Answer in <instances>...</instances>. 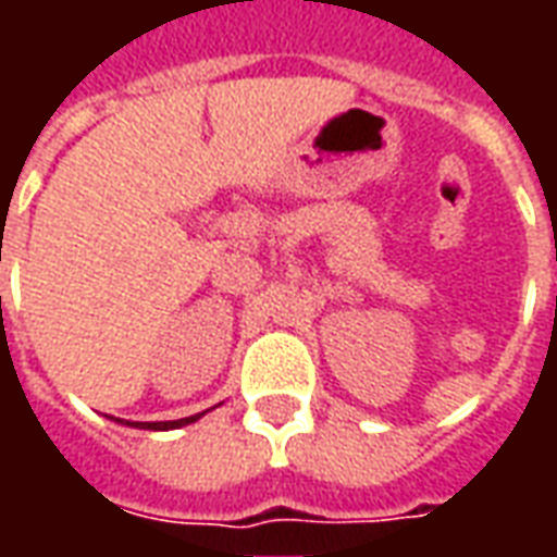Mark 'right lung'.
<instances>
[{
	"mask_svg": "<svg viewBox=\"0 0 557 557\" xmlns=\"http://www.w3.org/2000/svg\"><path fill=\"white\" fill-rule=\"evenodd\" d=\"M202 414H194V418H182V420H158V423H146L143 430H178V426H184V423H194V420H199ZM127 426H131V420H127Z\"/></svg>",
	"mask_w": 557,
	"mask_h": 557,
	"instance_id": "add662e5",
	"label": "right lung"
}]
</instances>
